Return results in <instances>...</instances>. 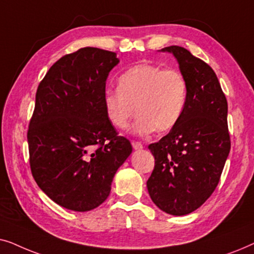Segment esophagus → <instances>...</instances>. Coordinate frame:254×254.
Returning <instances> with one entry per match:
<instances>
[{"instance_id": "1", "label": "esophagus", "mask_w": 254, "mask_h": 254, "mask_svg": "<svg viewBox=\"0 0 254 254\" xmlns=\"http://www.w3.org/2000/svg\"><path fill=\"white\" fill-rule=\"evenodd\" d=\"M131 145H133L134 150H141V149L143 148V145H142V143H140V142L133 141V142H131Z\"/></svg>"}]
</instances>
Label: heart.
I'll return each mask as SVG.
<instances>
[{
  "label": "heart",
  "instance_id": "b5f03b06",
  "mask_svg": "<svg viewBox=\"0 0 254 254\" xmlns=\"http://www.w3.org/2000/svg\"><path fill=\"white\" fill-rule=\"evenodd\" d=\"M187 102V83L176 69L138 64L128 69L118 81V91L104 96L107 119L118 129H126L136 109L133 131L148 135L168 131L178 124Z\"/></svg>",
  "mask_w": 254,
  "mask_h": 254
}]
</instances>
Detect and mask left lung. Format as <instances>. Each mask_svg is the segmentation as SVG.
<instances>
[{
  "mask_svg": "<svg viewBox=\"0 0 254 254\" xmlns=\"http://www.w3.org/2000/svg\"><path fill=\"white\" fill-rule=\"evenodd\" d=\"M187 83V102L178 124L149 145L155 169L147 182L159 209L182 216L197 209L216 189L230 152L228 103L213 69L190 51L169 46Z\"/></svg>",
  "mask_w": 254,
  "mask_h": 254,
  "instance_id": "obj_1",
  "label": "left lung"
}]
</instances>
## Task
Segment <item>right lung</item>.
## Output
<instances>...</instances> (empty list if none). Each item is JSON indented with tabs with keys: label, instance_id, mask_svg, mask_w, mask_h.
Returning a JSON list of instances; mask_svg holds the SVG:
<instances>
[{
	"label": "right lung",
	"instance_id": "1",
	"mask_svg": "<svg viewBox=\"0 0 254 254\" xmlns=\"http://www.w3.org/2000/svg\"><path fill=\"white\" fill-rule=\"evenodd\" d=\"M119 62L113 52L81 48L55 62L38 86L27 131L31 171L40 190L69 210L102 204L133 150L104 109L106 79Z\"/></svg>",
	"mask_w": 254,
	"mask_h": 254
}]
</instances>
